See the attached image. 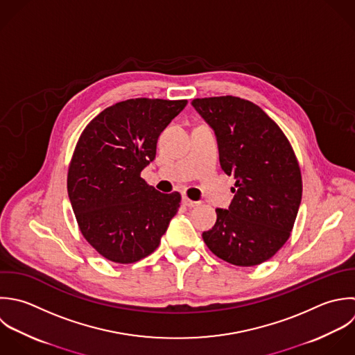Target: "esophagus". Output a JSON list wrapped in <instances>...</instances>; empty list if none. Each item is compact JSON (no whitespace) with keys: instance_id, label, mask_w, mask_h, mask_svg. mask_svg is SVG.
Masks as SVG:
<instances>
[{"instance_id":"34e87169","label":"esophagus","mask_w":355,"mask_h":355,"mask_svg":"<svg viewBox=\"0 0 355 355\" xmlns=\"http://www.w3.org/2000/svg\"><path fill=\"white\" fill-rule=\"evenodd\" d=\"M182 205L187 206V207H196V206H199V202H193L189 198L182 196Z\"/></svg>"}]
</instances>
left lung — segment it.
<instances>
[{
	"instance_id": "8db88e82",
	"label": "left lung",
	"mask_w": 355,
	"mask_h": 355,
	"mask_svg": "<svg viewBox=\"0 0 355 355\" xmlns=\"http://www.w3.org/2000/svg\"><path fill=\"white\" fill-rule=\"evenodd\" d=\"M192 106L214 130L221 168L236 180L228 210L216 209L217 221L203 241L230 264L259 266L293 230L303 192L297 157L279 125L250 101L196 98Z\"/></svg>"
}]
</instances>
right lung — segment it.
Wrapping results in <instances>:
<instances>
[{"mask_svg":"<svg viewBox=\"0 0 355 355\" xmlns=\"http://www.w3.org/2000/svg\"><path fill=\"white\" fill-rule=\"evenodd\" d=\"M187 99L117 102L81 132L67 173V193L85 241L105 259L131 264L153 253L177 214L181 195L149 187L160 132Z\"/></svg>","mask_w":355,"mask_h":355,"instance_id":"right-lung-1","label":"right lung"}]
</instances>
